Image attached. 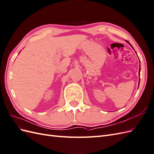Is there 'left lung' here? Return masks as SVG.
Returning <instances> with one entry per match:
<instances>
[{"mask_svg": "<svg viewBox=\"0 0 154 154\" xmlns=\"http://www.w3.org/2000/svg\"><path fill=\"white\" fill-rule=\"evenodd\" d=\"M127 42H128V44H130V43H129V42H128V41H127ZM131 46H132V45H131ZM140 69H140V68H139V72H140Z\"/></svg>", "mask_w": 154, "mask_h": 154, "instance_id": "1", "label": "left lung"}]
</instances>
